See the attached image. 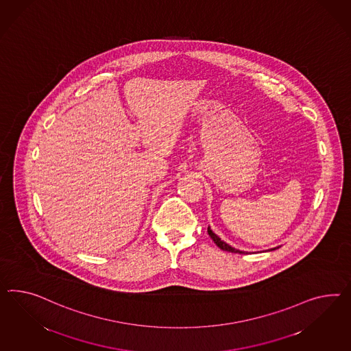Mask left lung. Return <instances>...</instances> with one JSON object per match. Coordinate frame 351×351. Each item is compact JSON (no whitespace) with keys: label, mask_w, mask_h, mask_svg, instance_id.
I'll return each mask as SVG.
<instances>
[{"label":"left lung","mask_w":351,"mask_h":351,"mask_svg":"<svg viewBox=\"0 0 351 351\" xmlns=\"http://www.w3.org/2000/svg\"><path fill=\"white\" fill-rule=\"evenodd\" d=\"M208 235L210 237V239L216 243V245H217L219 249H222V250H225V252H231V253H239V254H245V252H243V250H239V249H235V247H231V245H228V243H225L223 240H221L219 237L210 230V228L208 226ZM280 247H272V249H269V250H276V249H278Z\"/></svg>","instance_id":"8db88e82"}]
</instances>
